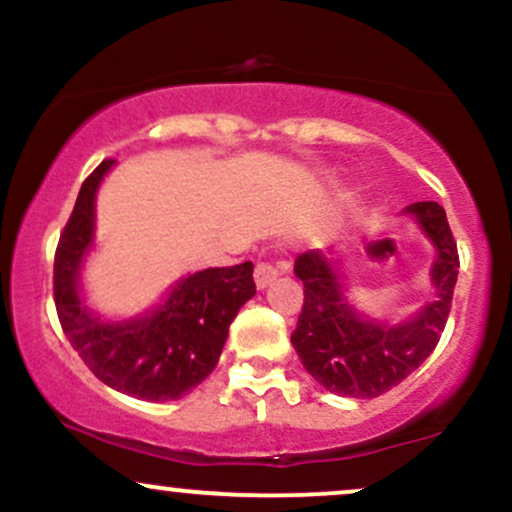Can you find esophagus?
Segmentation results:
<instances>
[{"mask_svg": "<svg viewBox=\"0 0 512 512\" xmlns=\"http://www.w3.org/2000/svg\"><path fill=\"white\" fill-rule=\"evenodd\" d=\"M276 276H279V269L274 267V264H269V262H260L255 267V286L260 291H264L267 289V286H272L274 281H276Z\"/></svg>", "mask_w": 512, "mask_h": 512, "instance_id": "1", "label": "esophagus"}]
</instances>
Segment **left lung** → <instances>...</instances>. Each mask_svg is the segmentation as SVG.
Listing matches in <instances>:
<instances>
[{
    "instance_id": "obj_1",
    "label": "left lung",
    "mask_w": 512,
    "mask_h": 512,
    "mask_svg": "<svg viewBox=\"0 0 512 512\" xmlns=\"http://www.w3.org/2000/svg\"><path fill=\"white\" fill-rule=\"evenodd\" d=\"M402 216L416 221L436 252L428 272L436 296L407 320L361 313L351 303L332 250L303 252L293 267L305 286V301L291 344L305 370L334 395L373 399L392 390L433 354L450 315L460 257L445 209L438 202H416Z\"/></svg>"
}]
</instances>
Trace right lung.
Listing matches in <instances>:
<instances>
[{
    "mask_svg": "<svg viewBox=\"0 0 512 512\" xmlns=\"http://www.w3.org/2000/svg\"><path fill=\"white\" fill-rule=\"evenodd\" d=\"M113 166L103 161L88 175L64 226L55 255L57 315L101 383L146 402L180 399L216 368L233 317L255 296L252 262L182 276L139 315L96 313L84 298L81 269L96 245L98 187Z\"/></svg>",
    "mask_w": 512,
    "mask_h": 512,
    "instance_id": "1",
    "label": "right lung"
}]
</instances>
